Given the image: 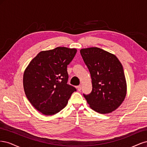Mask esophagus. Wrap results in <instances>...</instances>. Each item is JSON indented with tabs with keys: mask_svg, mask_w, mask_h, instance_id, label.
<instances>
[{
	"mask_svg": "<svg viewBox=\"0 0 147 147\" xmlns=\"http://www.w3.org/2000/svg\"><path fill=\"white\" fill-rule=\"evenodd\" d=\"M82 85H79V86H77V90H78V91H80L82 90Z\"/></svg>",
	"mask_w": 147,
	"mask_h": 147,
	"instance_id": "34e87169",
	"label": "esophagus"
}]
</instances>
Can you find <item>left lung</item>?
Here are the masks:
<instances>
[{
    "label": "left lung",
    "mask_w": 147,
    "mask_h": 147,
    "mask_svg": "<svg viewBox=\"0 0 147 147\" xmlns=\"http://www.w3.org/2000/svg\"><path fill=\"white\" fill-rule=\"evenodd\" d=\"M90 71L92 91L83 94L91 109L101 114L112 112L124 101L127 83L123 67L115 55L97 47L80 50Z\"/></svg>",
    "instance_id": "left-lung-1"
}]
</instances>
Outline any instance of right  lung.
Returning <instances> with one entry per match:
<instances>
[{
    "instance_id": "add662e5",
    "label": "right lung",
    "mask_w": 147,
    "mask_h": 147,
    "mask_svg": "<svg viewBox=\"0 0 147 147\" xmlns=\"http://www.w3.org/2000/svg\"><path fill=\"white\" fill-rule=\"evenodd\" d=\"M77 51L76 48L66 47L42 51L26 68L23 74L25 94L42 114L53 115L60 112L76 91L67 84V67Z\"/></svg>"
}]
</instances>
